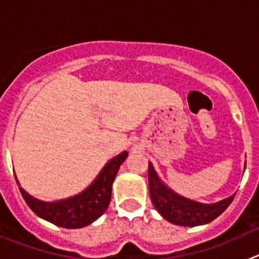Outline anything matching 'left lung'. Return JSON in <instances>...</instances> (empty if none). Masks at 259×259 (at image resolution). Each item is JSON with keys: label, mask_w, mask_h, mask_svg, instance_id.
Returning a JSON list of instances; mask_svg holds the SVG:
<instances>
[{"label": "left lung", "mask_w": 259, "mask_h": 259, "mask_svg": "<svg viewBox=\"0 0 259 259\" xmlns=\"http://www.w3.org/2000/svg\"><path fill=\"white\" fill-rule=\"evenodd\" d=\"M150 198L157 211L166 221L176 226L194 227L214 221L230 206L235 194L215 203H201L175 193L159 179L154 167L149 162L148 167Z\"/></svg>", "instance_id": "1"}]
</instances>
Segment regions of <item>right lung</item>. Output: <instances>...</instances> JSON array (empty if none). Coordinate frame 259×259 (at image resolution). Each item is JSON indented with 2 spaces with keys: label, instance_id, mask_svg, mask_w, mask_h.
<instances>
[{
  "label": "right lung",
  "instance_id": "right-lung-1",
  "mask_svg": "<svg viewBox=\"0 0 259 259\" xmlns=\"http://www.w3.org/2000/svg\"><path fill=\"white\" fill-rule=\"evenodd\" d=\"M127 155V152H122L110 159L88 188L66 200L54 202L40 201L32 197L20 187L17 176L15 180L19 185V191L24 201L37 217L59 227L81 228L93 223L106 211L111 198L113 182Z\"/></svg>",
  "mask_w": 259,
  "mask_h": 259
}]
</instances>
